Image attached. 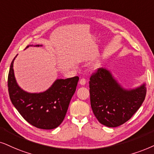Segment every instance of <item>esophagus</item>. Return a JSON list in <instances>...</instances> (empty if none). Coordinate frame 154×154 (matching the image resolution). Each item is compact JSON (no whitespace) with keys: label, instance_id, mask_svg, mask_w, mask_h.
<instances>
[{"label":"esophagus","instance_id":"34e87169","mask_svg":"<svg viewBox=\"0 0 154 154\" xmlns=\"http://www.w3.org/2000/svg\"><path fill=\"white\" fill-rule=\"evenodd\" d=\"M86 79H85V78H82L81 79H80V81H79V84H80V85H85V84H86Z\"/></svg>","mask_w":154,"mask_h":154}]
</instances>
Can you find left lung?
Masks as SVG:
<instances>
[{
    "instance_id": "8db88e82",
    "label": "left lung",
    "mask_w": 154,
    "mask_h": 154,
    "mask_svg": "<svg viewBox=\"0 0 154 154\" xmlns=\"http://www.w3.org/2000/svg\"><path fill=\"white\" fill-rule=\"evenodd\" d=\"M90 102L97 120L108 127H116L132 117L145 100V84L134 89L119 85L105 68H99L89 78Z\"/></svg>"
}]
</instances>
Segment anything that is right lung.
I'll use <instances>...</instances> for the list:
<instances>
[{
    "instance_id": "add662e5",
    "label": "right lung",
    "mask_w": 154,
    "mask_h": 154,
    "mask_svg": "<svg viewBox=\"0 0 154 154\" xmlns=\"http://www.w3.org/2000/svg\"><path fill=\"white\" fill-rule=\"evenodd\" d=\"M15 58L11 63L8 77V93L13 106L31 125L42 129L57 128L65 117L79 77L57 79L44 92H26L17 85L15 80L13 71Z\"/></svg>"
}]
</instances>
